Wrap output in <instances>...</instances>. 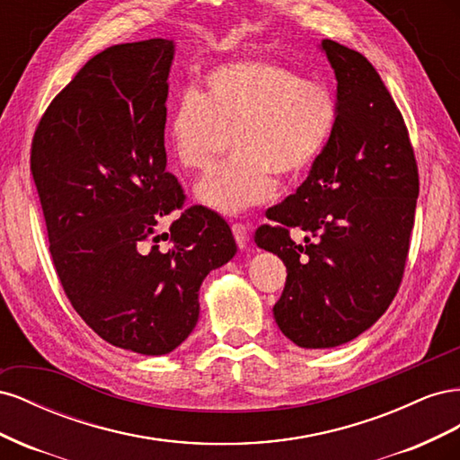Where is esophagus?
<instances>
[{"label":"esophagus","instance_id":"1","mask_svg":"<svg viewBox=\"0 0 460 460\" xmlns=\"http://www.w3.org/2000/svg\"><path fill=\"white\" fill-rule=\"evenodd\" d=\"M232 232H234L235 243H238L242 249H245L247 242H249V228L243 225V222H234Z\"/></svg>","mask_w":460,"mask_h":460}]
</instances>
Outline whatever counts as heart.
<instances>
[{
    "label": "heart",
    "instance_id": "1",
    "mask_svg": "<svg viewBox=\"0 0 460 460\" xmlns=\"http://www.w3.org/2000/svg\"><path fill=\"white\" fill-rule=\"evenodd\" d=\"M336 117V97L324 84L274 59L249 58L211 68L201 90L180 92L166 140L180 169L205 172L232 136L234 159L201 180L198 199L235 215L272 196L274 174L294 178L307 169Z\"/></svg>",
    "mask_w": 460,
    "mask_h": 460
}]
</instances>
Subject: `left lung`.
<instances>
[{"instance_id": "1", "label": "left lung", "mask_w": 460, "mask_h": 460, "mask_svg": "<svg viewBox=\"0 0 460 460\" xmlns=\"http://www.w3.org/2000/svg\"><path fill=\"white\" fill-rule=\"evenodd\" d=\"M338 78V117L305 182L255 232L288 278L276 324L299 347L351 341L378 320L405 274L419 164L392 93L365 55L324 40ZM305 234V243L290 230Z\"/></svg>"}]
</instances>
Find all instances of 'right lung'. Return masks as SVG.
I'll return each mask as SVG.
<instances>
[{"label": "right lung", "mask_w": 460, "mask_h": 460, "mask_svg": "<svg viewBox=\"0 0 460 460\" xmlns=\"http://www.w3.org/2000/svg\"><path fill=\"white\" fill-rule=\"evenodd\" d=\"M172 55L163 38L93 55L53 97L31 147L65 296L102 340L142 355L171 353L190 336L203 278L238 249L225 218L184 208L182 184L166 171ZM172 210L183 213L172 234H157Z\"/></svg>", "instance_id": "right-lung-1"}]
</instances>
